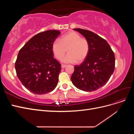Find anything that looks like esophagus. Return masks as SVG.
Instances as JSON below:
<instances>
[{
    "label": "esophagus",
    "instance_id": "34e87169",
    "mask_svg": "<svg viewBox=\"0 0 134 134\" xmlns=\"http://www.w3.org/2000/svg\"><path fill=\"white\" fill-rule=\"evenodd\" d=\"M66 66V65H64V64H62V68L64 69V68H65Z\"/></svg>",
    "mask_w": 134,
    "mask_h": 134
}]
</instances>
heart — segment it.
<instances>
[{"mask_svg":"<svg viewBox=\"0 0 134 134\" xmlns=\"http://www.w3.org/2000/svg\"><path fill=\"white\" fill-rule=\"evenodd\" d=\"M51 49L55 57L64 63H80L86 59L90 51V44L86 38H81L75 32L70 31L63 36L60 40H56L52 44Z\"/></svg>","mask_w":134,"mask_h":134,"instance_id":"b5f03b06","label":"heart"}]
</instances>
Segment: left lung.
Listing matches in <instances>:
<instances>
[{
  "label": "left lung",
  "mask_w": 134,
  "mask_h": 134,
  "mask_svg": "<svg viewBox=\"0 0 134 134\" xmlns=\"http://www.w3.org/2000/svg\"><path fill=\"white\" fill-rule=\"evenodd\" d=\"M86 38L90 44L87 57L80 65H75L71 80L79 90L96 91L106 84L115 70L114 52L108 42L94 32L74 28Z\"/></svg>",
  "instance_id": "obj_1"
}]
</instances>
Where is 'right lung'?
<instances>
[{
	"mask_svg": "<svg viewBox=\"0 0 134 134\" xmlns=\"http://www.w3.org/2000/svg\"><path fill=\"white\" fill-rule=\"evenodd\" d=\"M60 34L48 30L32 37L19 50L15 63L16 73L28 91L46 94L57 86L61 64L54 58L52 44Z\"/></svg>",
	"mask_w": 134,
	"mask_h": 134,
	"instance_id": "right-lung-1",
	"label": "right lung"
}]
</instances>
